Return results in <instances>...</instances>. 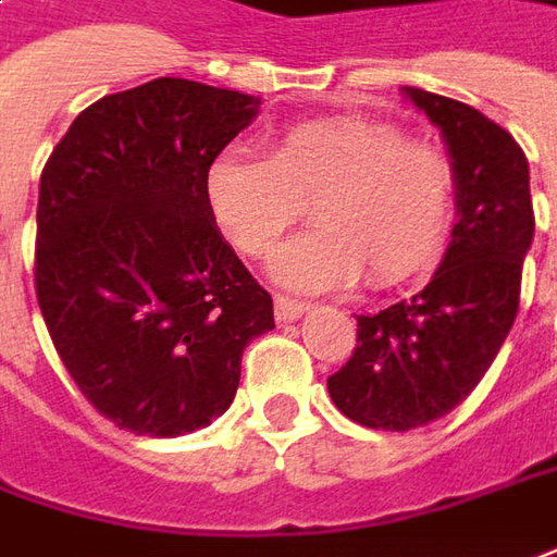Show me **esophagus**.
I'll return each instance as SVG.
<instances>
[{
    "label": "esophagus",
    "instance_id": "1",
    "mask_svg": "<svg viewBox=\"0 0 557 557\" xmlns=\"http://www.w3.org/2000/svg\"><path fill=\"white\" fill-rule=\"evenodd\" d=\"M306 309H309V306L300 300H290V297H282V294L275 297V321H278V324H290V321H297Z\"/></svg>",
    "mask_w": 557,
    "mask_h": 557
}]
</instances>
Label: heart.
Here are the masks:
<instances>
[{
	"label": "heart",
	"instance_id": "b5f03b06",
	"mask_svg": "<svg viewBox=\"0 0 557 557\" xmlns=\"http://www.w3.org/2000/svg\"><path fill=\"white\" fill-rule=\"evenodd\" d=\"M206 206L242 255L267 257L306 209L321 230L272 260L278 285L318 294L367 272L397 285L431 267L455 214V166L433 141L367 117H321L285 129L267 154L227 151L206 169Z\"/></svg>",
	"mask_w": 557,
	"mask_h": 557
}]
</instances>
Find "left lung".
<instances>
[{
    "label": "left lung",
    "instance_id": "8db88e82",
    "mask_svg": "<svg viewBox=\"0 0 557 557\" xmlns=\"http://www.w3.org/2000/svg\"><path fill=\"white\" fill-rule=\"evenodd\" d=\"M440 126L455 166L446 257L416 297L358 315V348L327 379L336 409L375 431H412L470 397L519 312L534 242L528 157L504 126L448 96L403 87Z\"/></svg>",
    "mask_w": 557,
    "mask_h": 557
}]
</instances>
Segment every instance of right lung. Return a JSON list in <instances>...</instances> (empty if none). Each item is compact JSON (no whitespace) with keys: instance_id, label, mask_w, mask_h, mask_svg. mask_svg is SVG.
I'll return each instance as SVG.
<instances>
[{"instance_id":"1","label":"right lung","mask_w":557,"mask_h":557,"mask_svg":"<svg viewBox=\"0 0 557 557\" xmlns=\"http://www.w3.org/2000/svg\"><path fill=\"white\" fill-rule=\"evenodd\" d=\"M260 99L187 78L102 96L38 184L36 297L53 348L99 416L182 436L224 416L242 351L275 327L206 206V169Z\"/></svg>"}]
</instances>
